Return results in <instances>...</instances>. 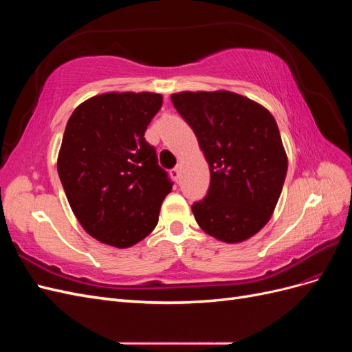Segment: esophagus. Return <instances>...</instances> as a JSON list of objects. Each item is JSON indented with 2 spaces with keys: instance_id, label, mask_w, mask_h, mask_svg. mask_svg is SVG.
I'll use <instances>...</instances> for the list:
<instances>
[{
  "instance_id": "34e87169",
  "label": "esophagus",
  "mask_w": 352,
  "mask_h": 352,
  "mask_svg": "<svg viewBox=\"0 0 352 352\" xmlns=\"http://www.w3.org/2000/svg\"><path fill=\"white\" fill-rule=\"evenodd\" d=\"M170 175H172V177L177 182L179 177H180V167H175V168L172 170V172H170Z\"/></svg>"
}]
</instances>
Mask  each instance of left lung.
Masks as SVG:
<instances>
[{
  "mask_svg": "<svg viewBox=\"0 0 352 352\" xmlns=\"http://www.w3.org/2000/svg\"><path fill=\"white\" fill-rule=\"evenodd\" d=\"M172 102L192 127L210 167L207 197L195 202L198 226L226 243L258 233L278 204L287 157L270 111L230 91H184Z\"/></svg>",
  "mask_w": 352,
  "mask_h": 352,
  "instance_id": "obj_1",
  "label": "left lung"
}]
</instances>
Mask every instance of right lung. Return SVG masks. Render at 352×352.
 <instances>
[{"instance_id":"right-lung-1","label":"right lung","mask_w":352,"mask_h":352,"mask_svg":"<svg viewBox=\"0 0 352 352\" xmlns=\"http://www.w3.org/2000/svg\"><path fill=\"white\" fill-rule=\"evenodd\" d=\"M162 104L155 92H105L79 104L66 124L58 176L73 214L101 243L129 248L157 226L173 184L144 135Z\"/></svg>"}]
</instances>
